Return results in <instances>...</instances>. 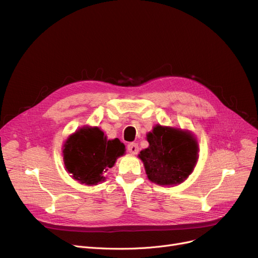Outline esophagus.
Masks as SVG:
<instances>
[{
  "mask_svg": "<svg viewBox=\"0 0 258 258\" xmlns=\"http://www.w3.org/2000/svg\"><path fill=\"white\" fill-rule=\"evenodd\" d=\"M127 151L132 155H137L139 152V146L137 143H130L127 145Z\"/></svg>",
  "mask_w": 258,
  "mask_h": 258,
  "instance_id": "1",
  "label": "esophagus"
}]
</instances>
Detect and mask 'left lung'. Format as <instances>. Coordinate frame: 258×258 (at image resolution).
Masks as SVG:
<instances>
[{"label":"left lung","mask_w":258,"mask_h":258,"mask_svg":"<svg viewBox=\"0 0 258 258\" xmlns=\"http://www.w3.org/2000/svg\"><path fill=\"white\" fill-rule=\"evenodd\" d=\"M146 140L150 145L138 157L151 182L174 186L191 174L199 159V143L190 131L157 124L146 134Z\"/></svg>","instance_id":"left-lung-1"}]
</instances>
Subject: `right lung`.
<instances>
[{
	"mask_svg": "<svg viewBox=\"0 0 258 258\" xmlns=\"http://www.w3.org/2000/svg\"><path fill=\"white\" fill-rule=\"evenodd\" d=\"M124 154L125 145L118 138L107 140L98 126L78 128L62 145L66 170L74 180L89 186L103 182L104 173Z\"/></svg>",
	"mask_w": 258,
	"mask_h": 258,
	"instance_id": "right-lung-1",
	"label": "right lung"
}]
</instances>
